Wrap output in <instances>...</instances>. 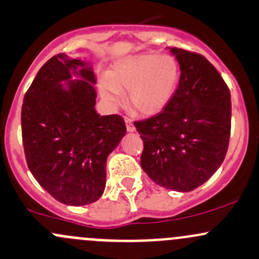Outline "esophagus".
<instances>
[{
  "label": "esophagus",
  "instance_id": "obj_1",
  "mask_svg": "<svg viewBox=\"0 0 259 259\" xmlns=\"http://www.w3.org/2000/svg\"><path fill=\"white\" fill-rule=\"evenodd\" d=\"M124 120H125V125H126V130L129 133H133L135 130V126H134V124H133V120L130 118H127V116H125L124 118Z\"/></svg>",
  "mask_w": 259,
  "mask_h": 259
}]
</instances>
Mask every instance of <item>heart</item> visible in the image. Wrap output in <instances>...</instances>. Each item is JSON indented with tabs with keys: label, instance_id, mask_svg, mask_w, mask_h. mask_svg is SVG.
<instances>
[{
	"label": "heart",
	"instance_id": "b5f03b06",
	"mask_svg": "<svg viewBox=\"0 0 259 259\" xmlns=\"http://www.w3.org/2000/svg\"><path fill=\"white\" fill-rule=\"evenodd\" d=\"M181 69L172 56L156 53L138 54L119 62L110 73L109 80L100 85L108 103L120 102V93H127L133 111L150 116L167 107L179 88Z\"/></svg>",
	"mask_w": 259,
	"mask_h": 259
}]
</instances>
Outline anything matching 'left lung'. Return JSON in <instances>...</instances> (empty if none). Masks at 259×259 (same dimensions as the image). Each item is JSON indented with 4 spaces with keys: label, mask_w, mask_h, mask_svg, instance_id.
Returning a JSON list of instances; mask_svg holds the SVG:
<instances>
[{
    "label": "left lung",
    "mask_w": 259,
    "mask_h": 259,
    "mask_svg": "<svg viewBox=\"0 0 259 259\" xmlns=\"http://www.w3.org/2000/svg\"><path fill=\"white\" fill-rule=\"evenodd\" d=\"M181 77L167 107L134 121L144 141L140 164L155 184L189 192L213 175L228 150L231 94L216 68L201 54L171 48Z\"/></svg>",
    "instance_id": "obj_1"
}]
</instances>
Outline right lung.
I'll return each mask as SVG.
<instances>
[{"label": "right lung", "mask_w": 259, "mask_h": 259, "mask_svg": "<svg viewBox=\"0 0 259 259\" xmlns=\"http://www.w3.org/2000/svg\"><path fill=\"white\" fill-rule=\"evenodd\" d=\"M78 66L84 81L60 84ZM95 75L80 59L52 57L24 94L22 141L27 165L38 184L59 202L93 203L105 189L107 157L126 133L118 114L95 111Z\"/></svg>", "instance_id": "1"}]
</instances>
